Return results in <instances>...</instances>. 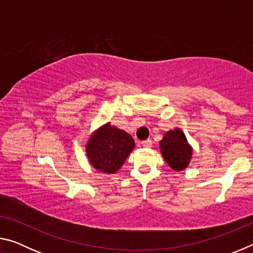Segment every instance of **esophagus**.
I'll return each mask as SVG.
<instances>
[{"instance_id": "obj_1", "label": "esophagus", "mask_w": 253, "mask_h": 253, "mask_svg": "<svg viewBox=\"0 0 253 253\" xmlns=\"http://www.w3.org/2000/svg\"><path fill=\"white\" fill-rule=\"evenodd\" d=\"M142 145L144 147H151L152 146V139H146V140H143Z\"/></svg>"}]
</instances>
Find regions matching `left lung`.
<instances>
[{
	"mask_svg": "<svg viewBox=\"0 0 253 253\" xmlns=\"http://www.w3.org/2000/svg\"><path fill=\"white\" fill-rule=\"evenodd\" d=\"M161 152L168 164L175 170H182L191 161L192 148L181 129L169 130L161 142Z\"/></svg>",
	"mask_w": 253,
	"mask_h": 253,
	"instance_id": "left-lung-1",
	"label": "left lung"
}]
</instances>
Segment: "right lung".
Listing matches in <instances>:
<instances>
[{"mask_svg":"<svg viewBox=\"0 0 253 253\" xmlns=\"http://www.w3.org/2000/svg\"><path fill=\"white\" fill-rule=\"evenodd\" d=\"M135 146L132 137L111 126H102L87 145V154L92 166L104 173H115Z\"/></svg>","mask_w":253,"mask_h":253,"instance_id":"1","label":"right lung"}]
</instances>
